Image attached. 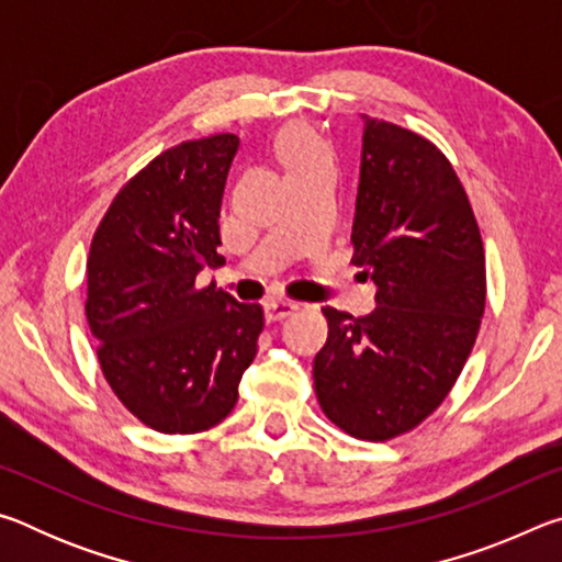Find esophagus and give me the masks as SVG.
Wrapping results in <instances>:
<instances>
[{
  "label": "esophagus",
  "instance_id": "obj_1",
  "mask_svg": "<svg viewBox=\"0 0 562 562\" xmlns=\"http://www.w3.org/2000/svg\"><path fill=\"white\" fill-rule=\"evenodd\" d=\"M297 307H300V304L292 302V300H270V302H265V317H268L270 322L284 319L288 315H292V312Z\"/></svg>",
  "mask_w": 562,
  "mask_h": 562
}]
</instances>
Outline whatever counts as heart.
Segmentation results:
<instances>
[{
	"label": "heart",
	"mask_w": 562,
	"mask_h": 562,
	"mask_svg": "<svg viewBox=\"0 0 562 562\" xmlns=\"http://www.w3.org/2000/svg\"><path fill=\"white\" fill-rule=\"evenodd\" d=\"M278 154L288 173L315 164H329V148L325 140L310 126H302V123L282 131V136L278 138Z\"/></svg>",
	"instance_id": "heart-1"
}]
</instances>
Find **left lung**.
I'll return each instance as SVG.
<instances>
[{"label": "left lung", "mask_w": 562, "mask_h": 562, "mask_svg": "<svg viewBox=\"0 0 562 562\" xmlns=\"http://www.w3.org/2000/svg\"><path fill=\"white\" fill-rule=\"evenodd\" d=\"M351 265L376 284L367 317L322 307L312 376L322 412L361 441L416 429L459 379L486 310V255L459 176L429 138L364 119Z\"/></svg>", "instance_id": "8db88e82"}]
</instances>
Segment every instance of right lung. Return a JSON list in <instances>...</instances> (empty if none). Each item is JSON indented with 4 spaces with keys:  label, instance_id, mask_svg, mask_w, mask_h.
Instances as JSON below:
<instances>
[{
    "label": "right lung",
    "instance_id": "1",
    "mask_svg": "<svg viewBox=\"0 0 562 562\" xmlns=\"http://www.w3.org/2000/svg\"><path fill=\"white\" fill-rule=\"evenodd\" d=\"M237 146L217 133L164 150L119 190L91 240L87 319L103 379L160 434L221 424L258 355L260 304L195 284L223 262L217 217Z\"/></svg>",
    "mask_w": 562,
    "mask_h": 562
}]
</instances>
